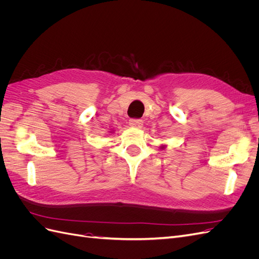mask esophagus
Here are the masks:
<instances>
[{"label": "esophagus", "mask_w": 259, "mask_h": 259, "mask_svg": "<svg viewBox=\"0 0 259 259\" xmlns=\"http://www.w3.org/2000/svg\"><path fill=\"white\" fill-rule=\"evenodd\" d=\"M143 124H144V122L142 120H138V119H132V120H130V126H132V127L142 128L143 127Z\"/></svg>", "instance_id": "1"}]
</instances>
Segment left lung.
Instances as JSON below:
<instances>
[{
    "mask_svg": "<svg viewBox=\"0 0 259 259\" xmlns=\"http://www.w3.org/2000/svg\"><path fill=\"white\" fill-rule=\"evenodd\" d=\"M166 148V145H161L160 146V149H162V150H163V149H165Z\"/></svg>",
    "mask_w": 259,
    "mask_h": 259,
    "instance_id": "8db88e82",
    "label": "left lung"
}]
</instances>
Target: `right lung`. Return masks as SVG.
<instances>
[{
    "mask_svg": "<svg viewBox=\"0 0 259 259\" xmlns=\"http://www.w3.org/2000/svg\"><path fill=\"white\" fill-rule=\"evenodd\" d=\"M109 133H111V134H112V133H113V131H111V132H109Z\"/></svg>",
    "mask_w": 259,
    "mask_h": 259,
    "instance_id": "right-lung-1",
    "label": "right lung"
}]
</instances>
